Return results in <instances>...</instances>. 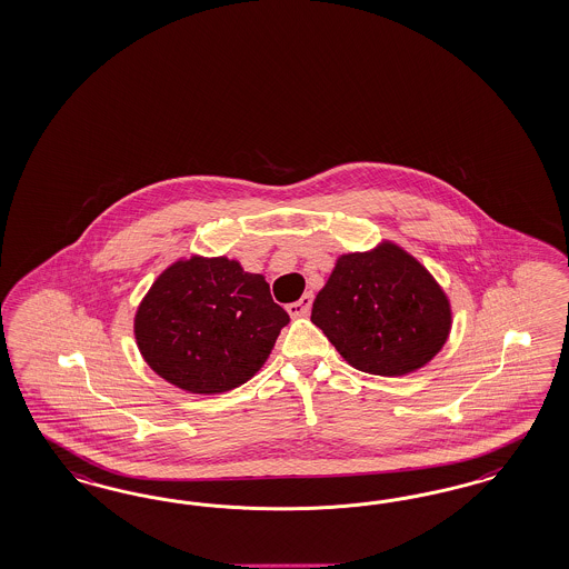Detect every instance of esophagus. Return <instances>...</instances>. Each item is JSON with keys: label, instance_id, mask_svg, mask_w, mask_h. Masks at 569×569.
Listing matches in <instances>:
<instances>
[{"label": "esophagus", "instance_id": "obj_1", "mask_svg": "<svg viewBox=\"0 0 569 569\" xmlns=\"http://www.w3.org/2000/svg\"><path fill=\"white\" fill-rule=\"evenodd\" d=\"M310 307H312V293H305L300 300L288 305V312L292 317H307L310 312Z\"/></svg>", "mask_w": 569, "mask_h": 569}]
</instances>
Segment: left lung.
Returning a JSON list of instances; mask_svg holds the SVG:
<instances>
[{
  "label": "left lung",
  "mask_w": 569,
  "mask_h": 569,
  "mask_svg": "<svg viewBox=\"0 0 569 569\" xmlns=\"http://www.w3.org/2000/svg\"><path fill=\"white\" fill-rule=\"evenodd\" d=\"M310 321L355 369L407 376L430 362L450 331L447 293L390 241L345 254L312 302Z\"/></svg>",
  "instance_id": "obj_1"
}]
</instances>
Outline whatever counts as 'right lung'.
<instances>
[{
  "mask_svg": "<svg viewBox=\"0 0 569 569\" xmlns=\"http://www.w3.org/2000/svg\"><path fill=\"white\" fill-rule=\"evenodd\" d=\"M288 321L264 277L224 257H191L146 293L136 340L160 378L193 395H219L259 371Z\"/></svg>",
  "mask_w": 569,
  "mask_h": 569,
  "instance_id": "obj_1",
  "label": "right lung"
}]
</instances>
